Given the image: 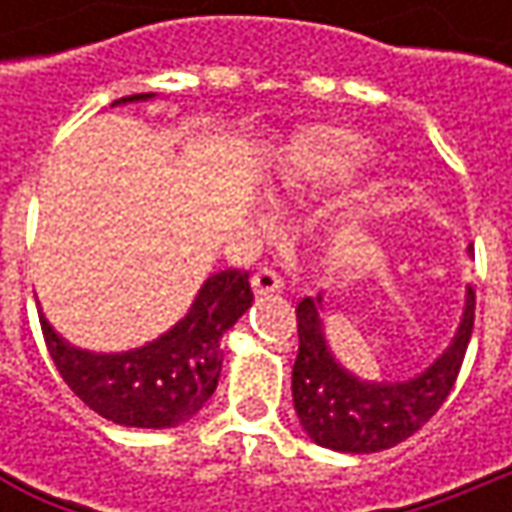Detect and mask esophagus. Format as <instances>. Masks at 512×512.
Returning a JSON list of instances; mask_svg holds the SVG:
<instances>
[{"instance_id":"34e87169","label":"esophagus","mask_w":512,"mask_h":512,"mask_svg":"<svg viewBox=\"0 0 512 512\" xmlns=\"http://www.w3.org/2000/svg\"><path fill=\"white\" fill-rule=\"evenodd\" d=\"M253 290L259 293V296H265V293H282L285 290V279L273 270V267H259L256 273H253Z\"/></svg>"}]
</instances>
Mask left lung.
Listing matches in <instances>:
<instances>
[{
	"instance_id": "1",
	"label": "left lung",
	"mask_w": 512,
	"mask_h": 512,
	"mask_svg": "<svg viewBox=\"0 0 512 512\" xmlns=\"http://www.w3.org/2000/svg\"><path fill=\"white\" fill-rule=\"evenodd\" d=\"M319 307L322 296H307L296 305L293 404L307 436L339 453H379L410 439L436 416L459 379L476 319V290L467 287V307L453 344L410 382L370 384L350 376L327 350Z\"/></svg>"
}]
</instances>
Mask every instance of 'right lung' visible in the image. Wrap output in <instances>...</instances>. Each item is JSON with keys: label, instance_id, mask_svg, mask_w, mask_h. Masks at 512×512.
I'll return each instance as SVG.
<instances>
[{"label": "right lung", "instance_id": "right-lung-1", "mask_svg": "<svg viewBox=\"0 0 512 512\" xmlns=\"http://www.w3.org/2000/svg\"><path fill=\"white\" fill-rule=\"evenodd\" d=\"M150 93L116 99L136 102ZM253 302L245 270L213 273L185 319L162 339L128 353L96 356L65 344L39 316L42 336L59 376L102 419L125 427H176L196 416L213 396L222 350L219 342Z\"/></svg>", "mask_w": 512, "mask_h": 512}]
</instances>
